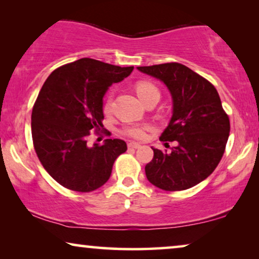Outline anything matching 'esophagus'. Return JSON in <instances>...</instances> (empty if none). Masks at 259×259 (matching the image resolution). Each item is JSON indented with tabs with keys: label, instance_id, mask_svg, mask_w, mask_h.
Wrapping results in <instances>:
<instances>
[{
	"label": "esophagus",
	"instance_id": "obj_1",
	"mask_svg": "<svg viewBox=\"0 0 259 259\" xmlns=\"http://www.w3.org/2000/svg\"><path fill=\"white\" fill-rule=\"evenodd\" d=\"M140 146H141L140 144L134 143V141H131V143H128V147H130V148H139Z\"/></svg>",
	"mask_w": 259,
	"mask_h": 259
}]
</instances>
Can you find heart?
<instances>
[{
  "instance_id": "b5f03b06",
  "label": "heart",
  "mask_w": 259,
  "mask_h": 259,
  "mask_svg": "<svg viewBox=\"0 0 259 259\" xmlns=\"http://www.w3.org/2000/svg\"><path fill=\"white\" fill-rule=\"evenodd\" d=\"M136 91L138 97H139L141 100L146 101L148 98L153 97V95H159L160 97V93H159L158 87L153 84L152 82H148V81H139L136 84ZM104 108L105 113H109L112 108V97L111 95H107L104 100ZM152 131V126L148 125V123H132V125H126L122 127L121 134L125 137L132 138V139L136 140H143L146 138L147 132Z\"/></svg>"
}]
</instances>
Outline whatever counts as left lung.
I'll return each instance as SVG.
<instances>
[{"label": "left lung", "mask_w": 259, "mask_h": 259, "mask_svg": "<svg viewBox=\"0 0 259 259\" xmlns=\"http://www.w3.org/2000/svg\"><path fill=\"white\" fill-rule=\"evenodd\" d=\"M161 80L173 99V115L160 140L171 151L153 150L145 166L148 182L165 191H183L206 179L225 152L230 120L210 81L178 62L138 67Z\"/></svg>", "instance_id": "8db88e82"}]
</instances>
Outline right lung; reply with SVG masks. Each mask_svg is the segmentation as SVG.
Returning a JSON list of instances; mask_svg holds the SVG:
<instances>
[{
	"mask_svg": "<svg viewBox=\"0 0 259 259\" xmlns=\"http://www.w3.org/2000/svg\"><path fill=\"white\" fill-rule=\"evenodd\" d=\"M133 69L83 58L59 67L46 80L31 112V137L38 160L60 185L92 192L109 179L115 159L127 151L126 143L106 139L88 147L87 138L104 128L107 88Z\"/></svg>",
	"mask_w": 259,
	"mask_h": 259,
	"instance_id": "1",
	"label": "right lung"
}]
</instances>
